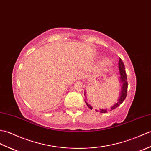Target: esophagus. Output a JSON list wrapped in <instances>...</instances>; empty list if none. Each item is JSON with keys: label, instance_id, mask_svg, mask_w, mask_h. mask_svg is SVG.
Returning a JSON list of instances; mask_svg holds the SVG:
<instances>
[{"label": "esophagus", "instance_id": "esophagus-1", "mask_svg": "<svg viewBox=\"0 0 151 151\" xmlns=\"http://www.w3.org/2000/svg\"><path fill=\"white\" fill-rule=\"evenodd\" d=\"M85 76H86V74H84V73H82V75H81V77L82 78H84L85 77Z\"/></svg>", "mask_w": 151, "mask_h": 151}]
</instances>
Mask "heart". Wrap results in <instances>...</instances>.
Listing matches in <instances>:
<instances>
[{
	"label": "heart",
	"instance_id": "heart-1",
	"mask_svg": "<svg viewBox=\"0 0 151 151\" xmlns=\"http://www.w3.org/2000/svg\"><path fill=\"white\" fill-rule=\"evenodd\" d=\"M107 62V61H104V63H106Z\"/></svg>",
	"mask_w": 151,
	"mask_h": 151
}]
</instances>
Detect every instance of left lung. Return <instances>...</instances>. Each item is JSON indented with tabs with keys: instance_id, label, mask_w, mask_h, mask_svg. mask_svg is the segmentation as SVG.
Instances as JSON below:
<instances>
[{
	"instance_id": "1",
	"label": "left lung",
	"mask_w": 151,
	"mask_h": 151,
	"mask_svg": "<svg viewBox=\"0 0 151 151\" xmlns=\"http://www.w3.org/2000/svg\"><path fill=\"white\" fill-rule=\"evenodd\" d=\"M119 73H120V81L122 84V88H121V91L120 93V97L119 99L118 102H117L116 104H115L111 108H110V110H114L115 108H116L117 107H118L121 104H122L125 98L127 97V89H128V82H127V75H126V72H125V68H124V65L123 63V62L122 61V60L119 58ZM86 102V104H87V106H88V108L89 109L92 110L93 108L90 104H89L87 102ZM96 111H97V110H95ZM107 111H108V110L106 109V110H104V109H101V113H106Z\"/></svg>"
}]
</instances>
